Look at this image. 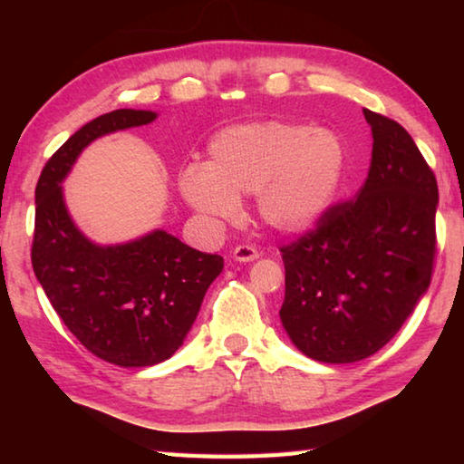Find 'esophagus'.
I'll return each instance as SVG.
<instances>
[{"label":"esophagus","mask_w":464,"mask_h":464,"mask_svg":"<svg viewBox=\"0 0 464 464\" xmlns=\"http://www.w3.org/2000/svg\"><path fill=\"white\" fill-rule=\"evenodd\" d=\"M260 257V251L251 246H237L233 249V260L237 262H254Z\"/></svg>","instance_id":"obj_1"}]
</instances>
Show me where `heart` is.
I'll return each mask as SVG.
<instances>
[{
    "label": "heart",
    "mask_w": 464,
    "mask_h": 464,
    "mask_svg": "<svg viewBox=\"0 0 464 464\" xmlns=\"http://www.w3.org/2000/svg\"><path fill=\"white\" fill-rule=\"evenodd\" d=\"M342 169L343 149L334 132L282 121L247 122L218 132L207 166H188L178 188L210 227L237 221L239 198L256 194L260 221L293 235L324 217Z\"/></svg>",
    "instance_id": "b5f03b06"
}]
</instances>
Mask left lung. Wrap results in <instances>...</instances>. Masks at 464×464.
<instances>
[{
	"instance_id": "1",
	"label": "left lung",
	"mask_w": 464,
	"mask_h": 464,
	"mask_svg": "<svg viewBox=\"0 0 464 464\" xmlns=\"http://www.w3.org/2000/svg\"><path fill=\"white\" fill-rule=\"evenodd\" d=\"M371 169L354 200L282 247V327L317 362L372 356L426 295L434 268L438 184L401 124L364 108Z\"/></svg>"
}]
</instances>
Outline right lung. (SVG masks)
Instances as JSON below:
<instances>
[{
    "instance_id": "1",
    "label": "right lung",
    "mask_w": 464,
    "mask_h": 464,
    "mask_svg": "<svg viewBox=\"0 0 464 464\" xmlns=\"http://www.w3.org/2000/svg\"><path fill=\"white\" fill-rule=\"evenodd\" d=\"M155 119L151 110L121 108L83 124L46 161L34 192L33 268L44 295L92 354L124 368L153 366L176 354L223 272L221 256L202 254L163 229L100 246L69 215L61 184L83 149Z\"/></svg>"
}]
</instances>
